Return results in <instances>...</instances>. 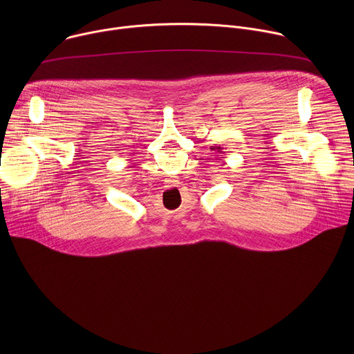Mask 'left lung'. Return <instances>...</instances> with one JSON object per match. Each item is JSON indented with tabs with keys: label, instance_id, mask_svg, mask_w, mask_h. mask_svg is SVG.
I'll return each mask as SVG.
<instances>
[{
	"label": "left lung",
	"instance_id": "obj_1",
	"mask_svg": "<svg viewBox=\"0 0 354 354\" xmlns=\"http://www.w3.org/2000/svg\"><path fill=\"white\" fill-rule=\"evenodd\" d=\"M213 149H216L218 154H223V148L221 147H213Z\"/></svg>",
	"mask_w": 354,
	"mask_h": 354
}]
</instances>
